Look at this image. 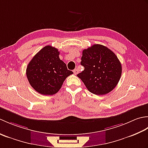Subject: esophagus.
I'll return each instance as SVG.
<instances>
[{
  "label": "esophagus",
  "instance_id": "1",
  "mask_svg": "<svg viewBox=\"0 0 148 148\" xmlns=\"http://www.w3.org/2000/svg\"><path fill=\"white\" fill-rule=\"evenodd\" d=\"M73 72H74V74H75V75H76V74H77V73H78V71H77V69H74V70L73 71Z\"/></svg>",
  "mask_w": 148,
  "mask_h": 148
}]
</instances>
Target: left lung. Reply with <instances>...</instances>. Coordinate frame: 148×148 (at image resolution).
<instances>
[{"instance_id":"1","label":"left lung","mask_w":148,"mask_h":148,"mask_svg":"<svg viewBox=\"0 0 148 148\" xmlns=\"http://www.w3.org/2000/svg\"><path fill=\"white\" fill-rule=\"evenodd\" d=\"M84 71L78 74L91 93L102 95L114 88L120 79L122 68L113 51L101 45L84 49L81 57Z\"/></svg>"}]
</instances>
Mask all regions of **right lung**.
Segmentation results:
<instances>
[{
    "mask_svg": "<svg viewBox=\"0 0 148 148\" xmlns=\"http://www.w3.org/2000/svg\"><path fill=\"white\" fill-rule=\"evenodd\" d=\"M60 52L51 46L44 47L28 64L26 74L30 84L36 92L52 95L61 88L63 83L73 74L59 58Z\"/></svg>",
    "mask_w": 148,
    "mask_h": 148,
    "instance_id": "add662e5",
    "label": "right lung"
}]
</instances>
